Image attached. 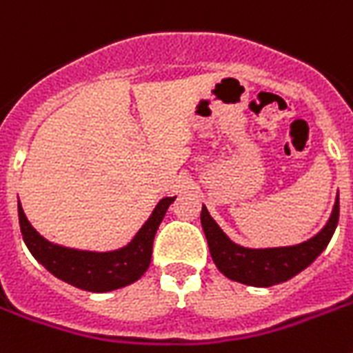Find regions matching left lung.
I'll return each instance as SVG.
<instances>
[{
	"instance_id": "obj_1",
	"label": "left lung",
	"mask_w": 353,
	"mask_h": 353,
	"mask_svg": "<svg viewBox=\"0 0 353 353\" xmlns=\"http://www.w3.org/2000/svg\"><path fill=\"white\" fill-rule=\"evenodd\" d=\"M339 221V198L326 225L310 240L285 247H243L223 232L207 207H201V227L216 268L227 279L254 288H271L293 279L310 265L332 240Z\"/></svg>"
}]
</instances>
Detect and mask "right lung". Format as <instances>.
Listing matches in <instances>:
<instances>
[{"label":"right lung","mask_w":353,"mask_h":353,"mask_svg":"<svg viewBox=\"0 0 353 353\" xmlns=\"http://www.w3.org/2000/svg\"><path fill=\"white\" fill-rule=\"evenodd\" d=\"M174 199L176 196L159 199L148 220L133 234L132 240L113 251H84L49 241L30 225L18 199L19 227L30 254L49 273L79 290L108 293L137 282L146 273L152 260L155 232Z\"/></svg>","instance_id":"1"}]
</instances>
